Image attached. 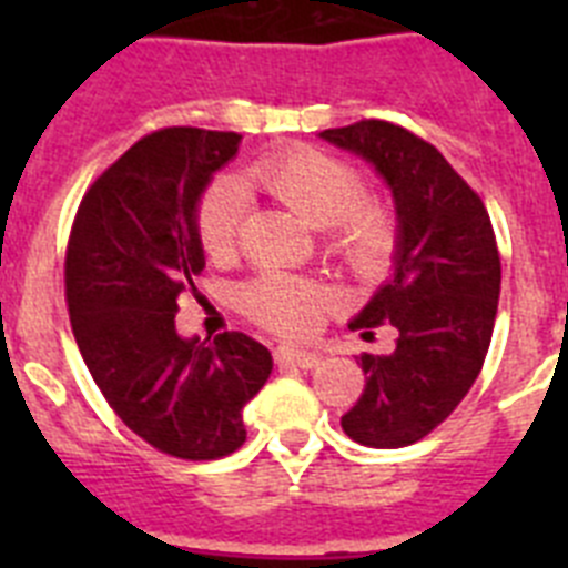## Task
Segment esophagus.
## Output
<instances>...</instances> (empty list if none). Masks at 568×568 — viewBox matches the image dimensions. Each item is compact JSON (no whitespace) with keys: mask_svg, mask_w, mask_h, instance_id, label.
<instances>
[{"mask_svg":"<svg viewBox=\"0 0 568 568\" xmlns=\"http://www.w3.org/2000/svg\"><path fill=\"white\" fill-rule=\"evenodd\" d=\"M273 358L275 364H290V366H298V369H313V366H318L321 355L310 353V349H298V346H275Z\"/></svg>","mask_w":568,"mask_h":568,"instance_id":"esophagus-1","label":"esophagus"}]
</instances>
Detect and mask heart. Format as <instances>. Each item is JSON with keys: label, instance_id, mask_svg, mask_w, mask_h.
<instances>
[{"label": "heart", "instance_id": "heart-1", "mask_svg": "<svg viewBox=\"0 0 568 568\" xmlns=\"http://www.w3.org/2000/svg\"><path fill=\"white\" fill-rule=\"evenodd\" d=\"M239 184L244 193L270 195L310 227H333L327 253L355 284H378L395 270L398 222L386 207L366 202L364 173L341 155L307 144L278 150L250 164ZM241 219L244 199L233 184L215 182L204 190L195 207V233L207 258H233ZM327 307V293L298 275L261 273L239 290L241 313L278 335L310 333Z\"/></svg>", "mask_w": 568, "mask_h": 568}]
</instances>
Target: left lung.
<instances>
[{"label": "left lung", "mask_w": 568, "mask_h": 568, "mask_svg": "<svg viewBox=\"0 0 568 568\" xmlns=\"http://www.w3.org/2000/svg\"><path fill=\"white\" fill-rule=\"evenodd\" d=\"M321 139L373 162L395 195V275L349 327L375 338L389 324L398 338L393 353L361 355L364 393L341 426L355 444L398 449L444 424L480 375L498 315V241L480 195L420 135L364 119Z\"/></svg>", "instance_id": "left-lung-1"}]
</instances>
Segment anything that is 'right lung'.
Listing matches in <instances>:
<instances>
[{
  "label": "right lung",
  "mask_w": 568,
  "mask_h": 568,
  "mask_svg": "<svg viewBox=\"0 0 568 568\" xmlns=\"http://www.w3.org/2000/svg\"><path fill=\"white\" fill-rule=\"evenodd\" d=\"M239 133L164 128L90 184L70 227L64 301L90 375L122 424L182 460L235 453L241 409L270 378L267 346L175 333L179 295L204 270L195 204L239 153Z\"/></svg>",
  "instance_id": "right-lung-1"
}]
</instances>
